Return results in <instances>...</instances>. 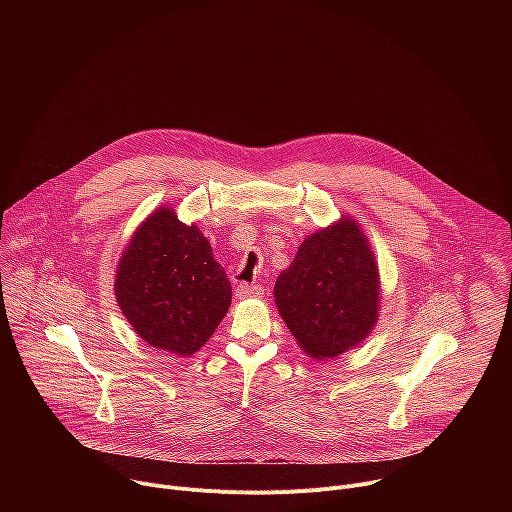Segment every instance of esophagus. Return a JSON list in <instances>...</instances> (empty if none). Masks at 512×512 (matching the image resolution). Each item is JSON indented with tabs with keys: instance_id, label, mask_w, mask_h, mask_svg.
Returning <instances> with one entry per match:
<instances>
[{
	"instance_id": "1",
	"label": "esophagus",
	"mask_w": 512,
	"mask_h": 512,
	"mask_svg": "<svg viewBox=\"0 0 512 512\" xmlns=\"http://www.w3.org/2000/svg\"><path fill=\"white\" fill-rule=\"evenodd\" d=\"M263 287L261 285H249V283H241L237 287V296L239 298H261Z\"/></svg>"
}]
</instances>
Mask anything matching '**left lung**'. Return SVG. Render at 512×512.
Masks as SVG:
<instances>
[{"mask_svg": "<svg viewBox=\"0 0 512 512\" xmlns=\"http://www.w3.org/2000/svg\"><path fill=\"white\" fill-rule=\"evenodd\" d=\"M275 306L298 346L314 360H332L360 346L381 314V277L367 235L352 216L304 239L279 273Z\"/></svg>", "mask_w": 512, "mask_h": 512, "instance_id": "8db88e82", "label": "left lung"}]
</instances>
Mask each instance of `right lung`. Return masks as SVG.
<instances>
[{
  "label": "right lung",
  "instance_id": "add662e5",
  "mask_svg": "<svg viewBox=\"0 0 512 512\" xmlns=\"http://www.w3.org/2000/svg\"><path fill=\"white\" fill-rule=\"evenodd\" d=\"M115 300L150 346L192 356L227 316L231 281L196 223L158 206L135 229L115 271Z\"/></svg>",
  "mask_w": 512,
  "mask_h": 512
}]
</instances>
